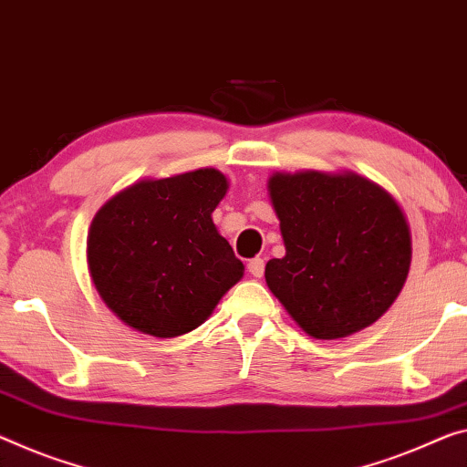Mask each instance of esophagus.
<instances>
[{"label": "esophagus", "instance_id": "obj_1", "mask_svg": "<svg viewBox=\"0 0 467 467\" xmlns=\"http://www.w3.org/2000/svg\"><path fill=\"white\" fill-rule=\"evenodd\" d=\"M248 271H250V275L253 277H263V274H265V261L263 258H253V261H248Z\"/></svg>", "mask_w": 467, "mask_h": 467}]
</instances>
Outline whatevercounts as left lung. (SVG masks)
<instances>
[{
  "instance_id": "obj_1",
  "label": "left lung",
  "mask_w": 467,
  "mask_h": 467,
  "mask_svg": "<svg viewBox=\"0 0 467 467\" xmlns=\"http://www.w3.org/2000/svg\"><path fill=\"white\" fill-rule=\"evenodd\" d=\"M267 190L285 254L271 258L265 279L296 326L338 340L382 317L411 267L397 198L355 171L274 173Z\"/></svg>"
}]
</instances>
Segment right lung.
Wrapping results in <instances>:
<instances>
[{
  "instance_id": "obj_1",
  "label": "right lung",
  "mask_w": 467,
  "mask_h": 467,
  "mask_svg": "<svg viewBox=\"0 0 467 467\" xmlns=\"http://www.w3.org/2000/svg\"><path fill=\"white\" fill-rule=\"evenodd\" d=\"M229 190L217 169L140 179L96 213L89 277L104 305L135 332L175 338L202 326L244 275L213 223Z\"/></svg>"
}]
</instances>
